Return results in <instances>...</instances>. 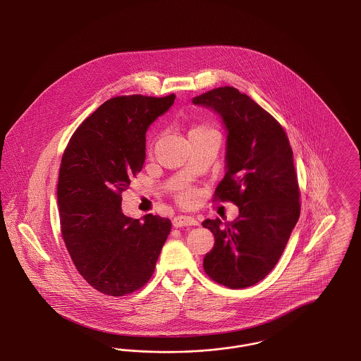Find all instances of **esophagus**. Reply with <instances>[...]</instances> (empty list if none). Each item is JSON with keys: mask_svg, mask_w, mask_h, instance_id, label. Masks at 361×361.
I'll return each mask as SVG.
<instances>
[{"mask_svg": "<svg viewBox=\"0 0 361 361\" xmlns=\"http://www.w3.org/2000/svg\"><path fill=\"white\" fill-rule=\"evenodd\" d=\"M199 222L192 218V216H185V215H178L173 218V226L174 227H185V226H197Z\"/></svg>", "mask_w": 361, "mask_h": 361, "instance_id": "obj_1", "label": "esophagus"}]
</instances>
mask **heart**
<instances>
[{"instance_id":"b5f03b06","label":"heart","mask_w":361,"mask_h":361,"mask_svg":"<svg viewBox=\"0 0 361 361\" xmlns=\"http://www.w3.org/2000/svg\"><path fill=\"white\" fill-rule=\"evenodd\" d=\"M204 127H196V128H193L192 131H196V130H203ZM180 203L181 204H184V206H192V204H195L196 203V200H197V192L196 190H193V189H187V190H184L181 195H180Z\"/></svg>"}]
</instances>
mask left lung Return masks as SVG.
Instances as JSON below:
<instances>
[{
	"mask_svg": "<svg viewBox=\"0 0 361 361\" xmlns=\"http://www.w3.org/2000/svg\"><path fill=\"white\" fill-rule=\"evenodd\" d=\"M192 103L211 108L224 121L226 174L214 199L240 209L233 222L202 224L215 237L203 267L214 281L246 288L275 268L300 215L290 140L271 114L233 86L212 89Z\"/></svg>",
	"mask_w": 361,
	"mask_h": 361,
	"instance_id": "1",
	"label": "left lung"
}]
</instances>
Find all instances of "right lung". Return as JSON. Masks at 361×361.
<instances>
[{
    "instance_id": "add662e5",
    "label": "right lung",
    "mask_w": 361,
    "mask_h": 361,
    "mask_svg": "<svg viewBox=\"0 0 361 361\" xmlns=\"http://www.w3.org/2000/svg\"><path fill=\"white\" fill-rule=\"evenodd\" d=\"M176 96H118L100 105L70 137L58 178L62 238L77 271L97 291L123 296L142 288L172 222L121 211V193L142 171L146 131Z\"/></svg>"
}]
</instances>
